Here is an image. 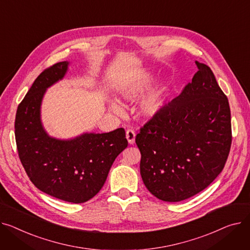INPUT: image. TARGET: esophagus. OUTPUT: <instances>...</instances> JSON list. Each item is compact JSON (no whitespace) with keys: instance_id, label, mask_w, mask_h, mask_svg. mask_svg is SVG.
<instances>
[{"instance_id":"esophagus-1","label":"esophagus","mask_w":250,"mask_h":250,"mask_svg":"<svg viewBox=\"0 0 250 250\" xmlns=\"http://www.w3.org/2000/svg\"><path fill=\"white\" fill-rule=\"evenodd\" d=\"M135 136H136V134H135L134 130L128 129V130L126 131V138H127L129 144H134V142H135Z\"/></svg>"}]
</instances>
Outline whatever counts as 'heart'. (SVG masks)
Here are the masks:
<instances>
[{"mask_svg": "<svg viewBox=\"0 0 250 250\" xmlns=\"http://www.w3.org/2000/svg\"><path fill=\"white\" fill-rule=\"evenodd\" d=\"M154 81V76L150 71L142 70L134 73L118 85V94L121 98L127 101H135L141 97ZM167 97V86L164 83H157L144 95L139 102V112L145 118H152L163 109ZM109 108L115 114L121 115L122 108L116 100H109Z\"/></svg>", "mask_w": 250, "mask_h": 250, "instance_id": "1", "label": "heart"}]
</instances>
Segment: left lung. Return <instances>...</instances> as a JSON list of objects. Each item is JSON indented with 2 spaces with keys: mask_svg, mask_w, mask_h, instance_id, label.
<instances>
[{
  "mask_svg": "<svg viewBox=\"0 0 250 250\" xmlns=\"http://www.w3.org/2000/svg\"><path fill=\"white\" fill-rule=\"evenodd\" d=\"M198 71L182 94L136 135L140 174L149 192L180 202L206 188L224 168L232 141L228 99L211 68Z\"/></svg>",
  "mask_w": 250,
  "mask_h": 250,
  "instance_id": "8db88e82",
  "label": "left lung"
}]
</instances>
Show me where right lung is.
<instances>
[{
    "label": "right lung",
    "instance_id": "1",
    "mask_svg": "<svg viewBox=\"0 0 250 250\" xmlns=\"http://www.w3.org/2000/svg\"><path fill=\"white\" fill-rule=\"evenodd\" d=\"M68 65V62L55 63L35 80L18 106L15 137L22 166L34 186L56 199L81 204L100 192L128 142L123 128L70 139L48 135L41 122L42 100L49 86L64 78Z\"/></svg>",
    "mask_w": 250,
    "mask_h": 250
}]
</instances>
